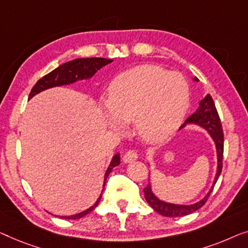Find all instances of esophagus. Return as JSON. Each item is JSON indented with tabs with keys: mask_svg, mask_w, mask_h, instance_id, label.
Returning a JSON list of instances; mask_svg holds the SVG:
<instances>
[{
	"mask_svg": "<svg viewBox=\"0 0 248 248\" xmlns=\"http://www.w3.org/2000/svg\"><path fill=\"white\" fill-rule=\"evenodd\" d=\"M138 158V153L135 149H130L124 155V163H131Z\"/></svg>",
	"mask_w": 248,
	"mask_h": 248,
	"instance_id": "obj_1",
	"label": "esophagus"
}]
</instances>
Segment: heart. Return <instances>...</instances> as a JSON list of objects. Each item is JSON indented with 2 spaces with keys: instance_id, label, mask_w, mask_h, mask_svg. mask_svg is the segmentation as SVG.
<instances>
[{
  "instance_id": "heart-1",
  "label": "heart",
  "mask_w": 248,
  "mask_h": 248,
  "mask_svg": "<svg viewBox=\"0 0 248 248\" xmlns=\"http://www.w3.org/2000/svg\"><path fill=\"white\" fill-rule=\"evenodd\" d=\"M189 106V88L182 76L153 65L131 68L111 82L104 108L113 125L134 120L147 141H162L182 123Z\"/></svg>"
}]
</instances>
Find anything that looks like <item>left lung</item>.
Listing matches in <instances>:
<instances>
[{"label":"left lung","mask_w":248,"mask_h":248,"mask_svg":"<svg viewBox=\"0 0 248 248\" xmlns=\"http://www.w3.org/2000/svg\"><path fill=\"white\" fill-rule=\"evenodd\" d=\"M197 81V78H194ZM187 123H195L200 124L201 127H203L209 131V134L211 135V137L214 138L217 146V153H218V170L216 174V180L214 183V186L216 182H217L219 175H220L222 170V158H224V131H222V125L220 118H219L218 111L216 109L215 102L212 100L210 94H208L203 100L200 102V107H199L198 111L193 113L192 116L187 118L186 124ZM214 190L212 187L210 192L208 193L203 200H201L198 203L191 204V205H176V204H170L166 203L158 200L152 192L151 184H147V186L144 189V194L146 201L148 202V204L154 209L156 212H158L159 215L165 216V217H182V216H186L192 214V212L197 211L198 209L203 207L205 202L208 201L209 197Z\"/></svg>","instance_id":"obj_1"}]
</instances>
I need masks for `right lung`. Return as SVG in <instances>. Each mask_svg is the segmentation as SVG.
I'll use <instances>...</instances> for the list:
<instances>
[{"instance_id": "add662e5", "label": "right lung", "mask_w": 248, "mask_h": 248, "mask_svg": "<svg viewBox=\"0 0 248 248\" xmlns=\"http://www.w3.org/2000/svg\"><path fill=\"white\" fill-rule=\"evenodd\" d=\"M111 62H112V59L92 57V58H79V59H75V61L65 62V64H62L59 66V67L54 69V71L48 73L47 75L44 76V78H41L39 81L33 85V88L31 89V92L29 94V100L33 95H36L37 93H39L41 91L46 89L53 88V86L69 84V83L78 81V79H82V78H90V76H93L100 68H102L103 66L108 65ZM119 164H120V154H117L113 157L112 162H111L109 169L107 170L106 177H104V186H106V181L108 179V176H109V174L111 173V170H112L114 166H118ZM100 200H101V195L100 198L97 199L95 203H94L90 209H88V210L79 212V214L75 216H69V217H62V219H79L84 217L85 215L90 214V212L92 211L97 204H99Z\"/></svg>"}]
</instances>
